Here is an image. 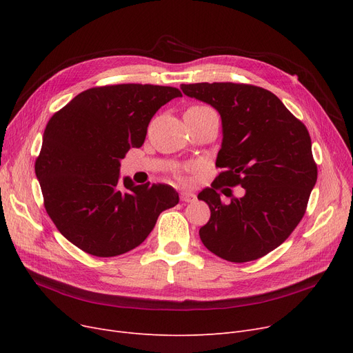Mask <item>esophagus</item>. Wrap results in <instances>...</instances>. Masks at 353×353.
<instances>
[{
    "mask_svg": "<svg viewBox=\"0 0 353 353\" xmlns=\"http://www.w3.org/2000/svg\"><path fill=\"white\" fill-rule=\"evenodd\" d=\"M180 200L184 203H192L196 200V194L192 192H181L180 193Z\"/></svg>",
    "mask_w": 353,
    "mask_h": 353,
    "instance_id": "34e87169",
    "label": "esophagus"
}]
</instances>
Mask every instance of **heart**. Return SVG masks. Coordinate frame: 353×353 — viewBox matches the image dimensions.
<instances>
[{
  "label": "heart",
  "mask_w": 353,
  "mask_h": 353,
  "mask_svg": "<svg viewBox=\"0 0 353 353\" xmlns=\"http://www.w3.org/2000/svg\"><path fill=\"white\" fill-rule=\"evenodd\" d=\"M193 108H208V107H193Z\"/></svg>",
  "instance_id": "b5f03b06"
}]
</instances>
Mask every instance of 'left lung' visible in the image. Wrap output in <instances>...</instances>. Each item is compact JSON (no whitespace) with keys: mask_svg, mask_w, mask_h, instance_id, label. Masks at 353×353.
<instances>
[{"mask_svg":"<svg viewBox=\"0 0 353 353\" xmlns=\"http://www.w3.org/2000/svg\"><path fill=\"white\" fill-rule=\"evenodd\" d=\"M188 97L216 108L221 119V172L197 199L210 208L200 228L203 245L225 261H256L281 246L302 220L318 169L307 128L273 92L234 83L181 84ZM242 185L245 194L223 205L216 189ZM230 193L223 189L221 193ZM228 196V194H226Z\"/></svg>","mask_w":353,"mask_h":353,"instance_id":"obj_1","label":"left lung"}]
</instances>
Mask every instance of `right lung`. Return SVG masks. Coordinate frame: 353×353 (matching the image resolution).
<instances>
[{"label":"right lung","instance_id":"1","mask_svg":"<svg viewBox=\"0 0 353 353\" xmlns=\"http://www.w3.org/2000/svg\"><path fill=\"white\" fill-rule=\"evenodd\" d=\"M181 97L174 87L119 84L80 92L55 113L35 160L44 206L60 233L97 257L141 245L179 194L167 184L120 179V161L141 147L156 111Z\"/></svg>","mask_w":353,"mask_h":353}]
</instances>
